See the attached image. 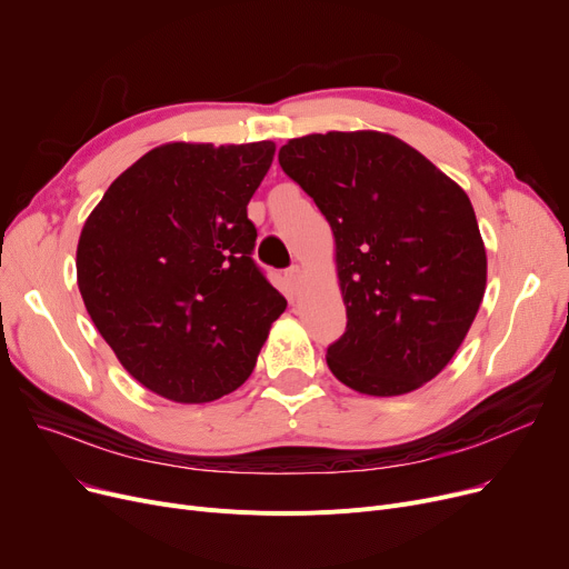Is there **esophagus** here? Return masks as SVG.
I'll list each match as a JSON object with an SVG mask.
<instances>
[{
	"instance_id": "1",
	"label": "esophagus",
	"mask_w": 569,
	"mask_h": 569,
	"mask_svg": "<svg viewBox=\"0 0 569 569\" xmlns=\"http://www.w3.org/2000/svg\"><path fill=\"white\" fill-rule=\"evenodd\" d=\"M286 279H288L290 286L300 283V281H302V267H300V264H290V267L286 269Z\"/></svg>"
}]
</instances>
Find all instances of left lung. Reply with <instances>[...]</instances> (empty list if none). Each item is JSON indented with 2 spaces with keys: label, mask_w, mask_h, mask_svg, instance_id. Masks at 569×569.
<instances>
[{
  "label": "left lung",
  "mask_w": 569,
  "mask_h": 569,
  "mask_svg": "<svg viewBox=\"0 0 569 569\" xmlns=\"http://www.w3.org/2000/svg\"><path fill=\"white\" fill-rule=\"evenodd\" d=\"M279 163L335 232L348 322L327 348V367L371 397H399L436 378L487 286V251L463 189L378 131L295 138Z\"/></svg>",
  "instance_id": "left-lung-1"
}]
</instances>
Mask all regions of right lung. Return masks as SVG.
<instances>
[{
    "label": "right lung",
    "mask_w": 569,
    "mask_h": 569,
    "mask_svg": "<svg viewBox=\"0 0 569 569\" xmlns=\"http://www.w3.org/2000/svg\"><path fill=\"white\" fill-rule=\"evenodd\" d=\"M274 142H168L119 174L84 221L78 288L147 390L207 403L242 385L286 300L253 260L247 204Z\"/></svg>",
    "instance_id": "right-lung-1"
}]
</instances>
